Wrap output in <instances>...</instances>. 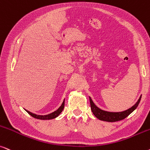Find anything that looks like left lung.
I'll list each match as a JSON object with an SVG mask.
<instances>
[{"label": "left lung", "mask_w": 150, "mask_h": 150, "mask_svg": "<svg viewBox=\"0 0 150 150\" xmlns=\"http://www.w3.org/2000/svg\"><path fill=\"white\" fill-rule=\"evenodd\" d=\"M141 99V96L137 102L134 105H133L131 108L128 109V110L123 111V112H106V111L102 110L99 109L98 107L95 105V104L93 102L92 98L89 97V101H90V105H91V110H92L94 115L96 116L97 118L99 120H103V121L107 122H116L118 121V120H121L126 117H127L132 112H134L137 108L139 105L140 101Z\"/></svg>", "instance_id": "8db88e82"}]
</instances>
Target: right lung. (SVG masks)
I'll return each mask as SVG.
<instances>
[{
    "label": "right lung",
    "mask_w": 150,
    "mask_h": 150,
    "mask_svg": "<svg viewBox=\"0 0 150 150\" xmlns=\"http://www.w3.org/2000/svg\"><path fill=\"white\" fill-rule=\"evenodd\" d=\"M64 106H65V100H63V103L60 107L57 110H56L55 112H52V113L50 114H47V115H37V114H33L32 112H29V111L26 110V112H28V113L30 114L32 116V117H34L35 118H37V119H40V120H50V119H53V118H55L56 117H57V116L59 115L61 113L62 111L63 110V108H64Z\"/></svg>",
    "instance_id": "add662e5"
}]
</instances>
